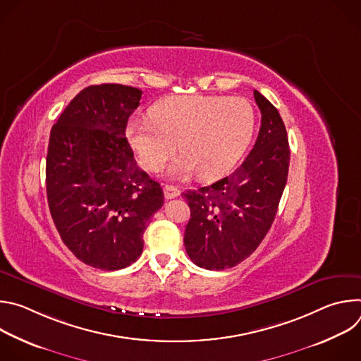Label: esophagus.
Returning <instances> with one entry per match:
<instances>
[{
  "label": "esophagus",
  "mask_w": 361,
  "mask_h": 361,
  "mask_svg": "<svg viewBox=\"0 0 361 361\" xmlns=\"http://www.w3.org/2000/svg\"><path fill=\"white\" fill-rule=\"evenodd\" d=\"M178 195H180V190H178L177 187H174V185H166V187H164V197H166L167 200L176 198V197H178Z\"/></svg>",
  "instance_id": "esophagus-1"
}]
</instances>
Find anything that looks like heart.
Returning <instances> with one entry per match:
<instances>
[{"label": "heart", "instance_id": "1", "mask_svg": "<svg viewBox=\"0 0 361 361\" xmlns=\"http://www.w3.org/2000/svg\"><path fill=\"white\" fill-rule=\"evenodd\" d=\"M151 120H130L126 137L142 167L159 171L178 147L181 156L169 176L197 171L202 180L224 176L248 147L254 127L252 106L241 97L178 95L156 102Z\"/></svg>", "mask_w": 361, "mask_h": 361}]
</instances>
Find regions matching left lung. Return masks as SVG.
<instances>
[{
  "label": "left lung",
  "instance_id": "left-lung-1",
  "mask_svg": "<svg viewBox=\"0 0 361 361\" xmlns=\"http://www.w3.org/2000/svg\"><path fill=\"white\" fill-rule=\"evenodd\" d=\"M254 98L262 126L243 164L212 185L183 192L191 210L185 251L202 269H230L255 251L274 221L287 183L290 147L284 123L257 90Z\"/></svg>",
  "mask_w": 361,
  "mask_h": 361
}]
</instances>
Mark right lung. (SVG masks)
<instances>
[{"label":"right lung","mask_w":361,"mask_h":361,"mask_svg":"<svg viewBox=\"0 0 361 361\" xmlns=\"http://www.w3.org/2000/svg\"><path fill=\"white\" fill-rule=\"evenodd\" d=\"M142 91L123 84L80 91L51 128L45 183L51 217L82 263L120 270L142 252V233L164 202L126 137Z\"/></svg>","instance_id":"obj_1"}]
</instances>
